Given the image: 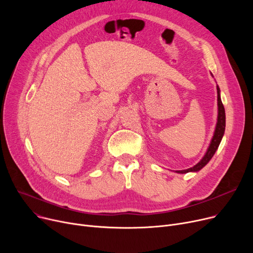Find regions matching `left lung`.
<instances>
[{"label": "left lung", "instance_id": "8db88e82", "mask_svg": "<svg viewBox=\"0 0 253 253\" xmlns=\"http://www.w3.org/2000/svg\"><path fill=\"white\" fill-rule=\"evenodd\" d=\"M217 88V104H218V117H217V124L215 127V131H214V135L212 137L211 143L209 145V148L205 154V156L203 157L202 160L199 162L198 164H196L194 167L189 168V169H185V170H180V171H176L177 173H188V172H196L199 171L200 169H202L209 161L210 159L213 157V155L215 154L218 145L221 141V138L223 136L224 133V128H225V113H224V108H223V104L221 102L220 99V95H219V88L218 86Z\"/></svg>", "mask_w": 253, "mask_h": 253}]
</instances>
